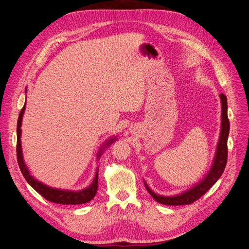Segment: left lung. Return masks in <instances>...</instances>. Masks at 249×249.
Segmentation results:
<instances>
[{
	"mask_svg": "<svg viewBox=\"0 0 249 249\" xmlns=\"http://www.w3.org/2000/svg\"><path fill=\"white\" fill-rule=\"evenodd\" d=\"M221 99V107H222V124H221V132L220 138L218 142V146L216 150V156L214 159L213 166L211 168L209 175L203 178L199 184H197L192 189L188 190L177 196H161L157 195L149 189L148 186L145 184L146 190L152 195L156 201L162 203L165 206H183L190 205L195 200L199 199L211 187H212L217 180L221 177L224 171L225 165L228 162V137L230 133V120L228 117V100L227 96L223 93L220 94Z\"/></svg>",
	"mask_w": 249,
	"mask_h": 249,
	"instance_id": "1",
	"label": "left lung"
}]
</instances>
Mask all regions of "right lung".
Instances as JSON below:
<instances>
[{
  "label": "right lung",
  "instance_id": "right-lung-1",
  "mask_svg": "<svg viewBox=\"0 0 249 249\" xmlns=\"http://www.w3.org/2000/svg\"><path fill=\"white\" fill-rule=\"evenodd\" d=\"M25 106L19 112V116L18 119V143H17V156H18V163L19 169L22 173V176L26 178L27 182L31 185L34 189L38 192L41 196H43L49 201L55 202V203H61V205H82V203H86L91 200L96 194L97 186H99V169L96 170L95 177L92 184L90 185L86 189L79 191V192H72V191H63L59 189H53L51 187H48L39 183L38 180L33 178L32 176H30V173L26 167L25 162L22 160V154H21V146H20V125H21V118L22 114H24ZM113 142V139L108 141L106 145H109L110 143ZM101 153V152H100ZM101 154H99L100 156Z\"/></svg>",
  "mask_w": 249,
  "mask_h": 249
}]
</instances>
